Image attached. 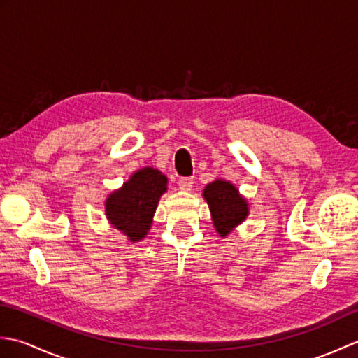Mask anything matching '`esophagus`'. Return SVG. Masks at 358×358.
<instances>
[{
  "instance_id": "34e87169",
  "label": "esophagus",
  "mask_w": 358,
  "mask_h": 358,
  "mask_svg": "<svg viewBox=\"0 0 358 358\" xmlns=\"http://www.w3.org/2000/svg\"><path fill=\"white\" fill-rule=\"evenodd\" d=\"M192 186H194V180H192L191 177H183V178H180V180H178V187H180V191H185V192H187V191H191Z\"/></svg>"
}]
</instances>
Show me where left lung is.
Instances as JSON below:
<instances>
[{
    "label": "left lung",
    "instance_id": "obj_1",
    "mask_svg": "<svg viewBox=\"0 0 358 358\" xmlns=\"http://www.w3.org/2000/svg\"><path fill=\"white\" fill-rule=\"evenodd\" d=\"M203 196L209 204L212 223L220 237H227L249 215L248 201L229 181L222 178L212 181L204 187Z\"/></svg>",
    "mask_w": 358,
    "mask_h": 358
}]
</instances>
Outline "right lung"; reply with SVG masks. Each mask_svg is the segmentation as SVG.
Returning a JSON list of instances; mask_svg holds the SVG:
<instances>
[{"label":"right lung","instance_id":"right-lung-1","mask_svg":"<svg viewBox=\"0 0 358 358\" xmlns=\"http://www.w3.org/2000/svg\"><path fill=\"white\" fill-rule=\"evenodd\" d=\"M166 191V175L154 167H143L106 199V217L132 243L140 241L148 235L159 196Z\"/></svg>","mask_w":358,"mask_h":358}]
</instances>
